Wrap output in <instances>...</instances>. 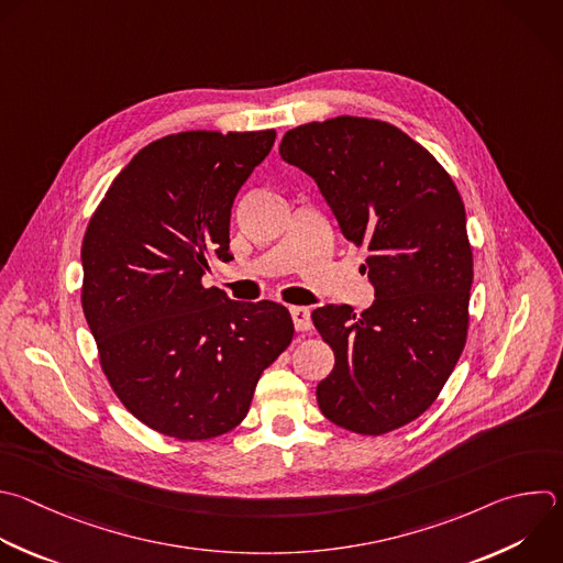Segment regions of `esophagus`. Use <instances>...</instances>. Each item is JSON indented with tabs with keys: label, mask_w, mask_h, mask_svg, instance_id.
Returning <instances> with one entry per match:
<instances>
[{
	"label": "esophagus",
	"mask_w": 563,
	"mask_h": 563,
	"mask_svg": "<svg viewBox=\"0 0 563 563\" xmlns=\"http://www.w3.org/2000/svg\"><path fill=\"white\" fill-rule=\"evenodd\" d=\"M296 331H309L311 329V311L309 307H289Z\"/></svg>",
	"instance_id": "obj_1"
}]
</instances>
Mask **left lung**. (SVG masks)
Here are the masks:
<instances>
[{
  "label": "left lung",
  "instance_id": "8db88e82",
  "mask_svg": "<svg viewBox=\"0 0 563 563\" xmlns=\"http://www.w3.org/2000/svg\"><path fill=\"white\" fill-rule=\"evenodd\" d=\"M283 161L309 174L346 241L366 247L376 300L313 309L335 364L318 385L322 416L383 435L420 418L440 396L468 333L473 252L449 172L400 128L335 117L289 130Z\"/></svg>",
  "mask_w": 563,
  "mask_h": 563
}]
</instances>
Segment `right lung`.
Instances as JSON below:
<instances>
[{
  "label": "right lung",
  "mask_w": 563,
  "mask_h": 563,
  "mask_svg": "<svg viewBox=\"0 0 563 563\" xmlns=\"http://www.w3.org/2000/svg\"><path fill=\"white\" fill-rule=\"evenodd\" d=\"M276 130H190L152 141L117 174L81 243V307L121 405L185 442L236 429L261 373L289 346L287 307L203 287L232 261L230 217Z\"/></svg>",
  "instance_id": "add662e5"
}]
</instances>
